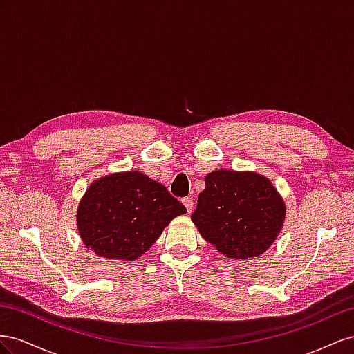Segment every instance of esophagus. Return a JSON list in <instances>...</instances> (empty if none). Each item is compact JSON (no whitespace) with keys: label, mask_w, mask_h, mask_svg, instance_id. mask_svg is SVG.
Returning a JSON list of instances; mask_svg holds the SVG:
<instances>
[{"label":"esophagus","mask_w":354,"mask_h":354,"mask_svg":"<svg viewBox=\"0 0 354 354\" xmlns=\"http://www.w3.org/2000/svg\"><path fill=\"white\" fill-rule=\"evenodd\" d=\"M183 203H184L187 212L189 214V212L193 210V198H191V197H184V198H183Z\"/></svg>","instance_id":"esophagus-1"}]
</instances>
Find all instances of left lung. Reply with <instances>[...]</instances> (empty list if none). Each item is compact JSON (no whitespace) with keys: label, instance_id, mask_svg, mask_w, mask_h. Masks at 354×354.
<instances>
[{"label":"left lung","instance_id":"8db88e82","mask_svg":"<svg viewBox=\"0 0 354 354\" xmlns=\"http://www.w3.org/2000/svg\"><path fill=\"white\" fill-rule=\"evenodd\" d=\"M191 219L201 237L230 258L261 255L285 221V203L267 178L216 170L205 178Z\"/></svg>","mask_w":354,"mask_h":354}]
</instances>
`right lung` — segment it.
I'll use <instances>...</instances> for the list:
<instances>
[{"mask_svg":"<svg viewBox=\"0 0 354 354\" xmlns=\"http://www.w3.org/2000/svg\"><path fill=\"white\" fill-rule=\"evenodd\" d=\"M185 212L166 187L130 170L100 178L88 187L77 210V225L86 248L97 257L132 261Z\"/></svg>","mask_w":354,"mask_h":354,"instance_id":"add662e5","label":"right lung"}]
</instances>
